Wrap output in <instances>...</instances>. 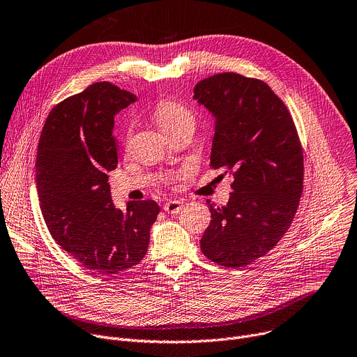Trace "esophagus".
I'll list each match as a JSON object with an SVG mask.
<instances>
[{"label":"esophagus","mask_w":357,"mask_h":357,"mask_svg":"<svg viewBox=\"0 0 357 357\" xmlns=\"http://www.w3.org/2000/svg\"><path fill=\"white\" fill-rule=\"evenodd\" d=\"M182 209V202L172 199V201H166L163 204V211H166L168 213H178Z\"/></svg>","instance_id":"esophagus-1"}]
</instances>
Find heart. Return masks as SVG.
<instances>
[{"mask_svg":"<svg viewBox=\"0 0 357 357\" xmlns=\"http://www.w3.org/2000/svg\"><path fill=\"white\" fill-rule=\"evenodd\" d=\"M156 121L163 133H171L182 126L195 125L192 112L175 102H165L159 105L156 109Z\"/></svg>","mask_w":357,"mask_h":357,"instance_id":"heart-1","label":"heart"}]
</instances>
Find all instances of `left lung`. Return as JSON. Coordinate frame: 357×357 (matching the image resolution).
Segmentation results:
<instances>
[{
    "instance_id": "1",
    "label": "left lung",
    "mask_w": 357,
    "mask_h": 357,
    "mask_svg": "<svg viewBox=\"0 0 357 357\" xmlns=\"http://www.w3.org/2000/svg\"><path fill=\"white\" fill-rule=\"evenodd\" d=\"M194 100L215 119L212 168L234 176L225 206L208 199L201 250L238 268L266 255L289 229L303 192V149L290 112L271 87L236 73L201 80Z\"/></svg>"
}]
</instances>
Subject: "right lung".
Instances as JSON below:
<instances>
[{
	"label": "right lung",
	"mask_w": 357,
	"mask_h": 357,
	"mask_svg": "<svg viewBox=\"0 0 357 357\" xmlns=\"http://www.w3.org/2000/svg\"><path fill=\"white\" fill-rule=\"evenodd\" d=\"M135 94L109 82L89 86L50 112L36 159V182L44 221L54 241L99 274H117L145 257L159 205L112 201L107 172L116 169L114 116Z\"/></svg>",
	"instance_id": "obj_1"
}]
</instances>
